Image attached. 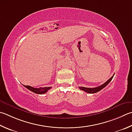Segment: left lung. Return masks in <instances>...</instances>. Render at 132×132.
Returning <instances> with one entry per match:
<instances>
[{
    "label": "left lung",
    "mask_w": 132,
    "mask_h": 132,
    "mask_svg": "<svg viewBox=\"0 0 132 132\" xmlns=\"http://www.w3.org/2000/svg\"><path fill=\"white\" fill-rule=\"evenodd\" d=\"M114 76V74L111 77V78L109 79V80H108L106 82L104 83L103 84L100 85L99 87H95V88H86V87H79V88H80L81 90H82L84 91H85V92H87L88 93H96L97 92H99V91H100V90H102L103 88H104L105 87H106V86L110 83V81L112 80V78H113Z\"/></svg>",
    "instance_id": "left-lung-1"
}]
</instances>
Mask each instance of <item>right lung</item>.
Instances as JSON below:
<instances>
[{
    "mask_svg": "<svg viewBox=\"0 0 132 132\" xmlns=\"http://www.w3.org/2000/svg\"><path fill=\"white\" fill-rule=\"evenodd\" d=\"M25 88H27L29 90H30L32 92H34L37 94H44L47 92V91L51 88V87H44L42 88L40 87L39 88H35L29 85H23Z\"/></svg>",
    "mask_w": 132,
    "mask_h": 132,
    "instance_id": "right-lung-1",
    "label": "right lung"
}]
</instances>
